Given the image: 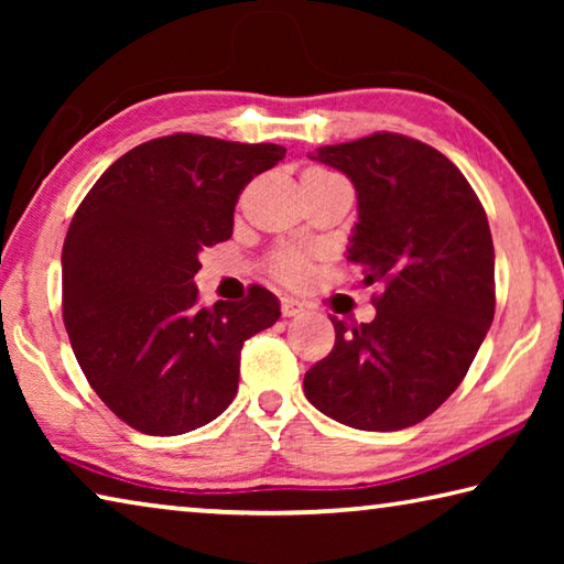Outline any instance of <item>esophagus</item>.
Segmentation results:
<instances>
[{"label": "esophagus", "instance_id": "1", "mask_svg": "<svg viewBox=\"0 0 564 564\" xmlns=\"http://www.w3.org/2000/svg\"><path fill=\"white\" fill-rule=\"evenodd\" d=\"M303 308H305V305H303L301 301H295V299H281V313H283L285 318L301 316Z\"/></svg>", "mask_w": 564, "mask_h": 564}]
</instances>
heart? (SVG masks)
Listing matches in <instances>:
<instances>
[{"instance_id":"obj_1","label":"heart","mask_w":564,"mask_h":564,"mask_svg":"<svg viewBox=\"0 0 564 564\" xmlns=\"http://www.w3.org/2000/svg\"><path fill=\"white\" fill-rule=\"evenodd\" d=\"M330 171H323V169H308L303 171L301 178H311V176H326ZM273 273L279 275L281 281L285 283H303L308 279L311 273V261L308 256H303L299 251H283L273 259Z\"/></svg>"}]
</instances>
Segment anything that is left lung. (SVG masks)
<instances>
[{
  "mask_svg": "<svg viewBox=\"0 0 564 564\" xmlns=\"http://www.w3.org/2000/svg\"><path fill=\"white\" fill-rule=\"evenodd\" d=\"M311 159L356 186L348 261L386 291L370 323L330 318L336 346L305 373V398L358 431H403L453 395L492 323L488 216L451 159L400 133L321 147Z\"/></svg>",
  "mask_w": 564,
  "mask_h": 564,
  "instance_id": "1",
  "label": "left lung"
}]
</instances>
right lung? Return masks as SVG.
Wrapping results in <instances>:
<instances>
[{"label":"right lung","instance_id":"add662e5","mask_svg":"<svg viewBox=\"0 0 564 564\" xmlns=\"http://www.w3.org/2000/svg\"><path fill=\"white\" fill-rule=\"evenodd\" d=\"M285 156L279 144L174 133L131 149L76 208L62 251V313L104 405L133 431L181 435L238 390L243 343L281 316L261 285L198 305V253L234 234L243 186Z\"/></svg>","mask_w":564,"mask_h":564}]
</instances>
